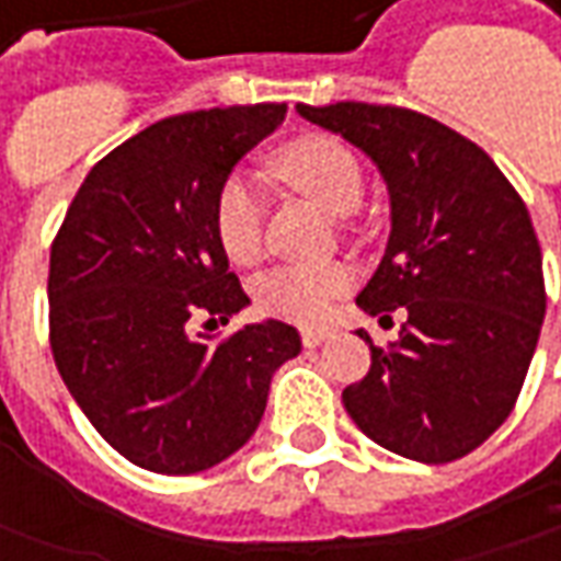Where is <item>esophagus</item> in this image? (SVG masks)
Masks as SVG:
<instances>
[{
  "label": "esophagus",
  "mask_w": 561,
  "mask_h": 561,
  "mask_svg": "<svg viewBox=\"0 0 561 561\" xmlns=\"http://www.w3.org/2000/svg\"><path fill=\"white\" fill-rule=\"evenodd\" d=\"M327 339H330V330H314V327L302 330V345L305 347H318V345H323Z\"/></svg>",
  "instance_id": "1"
}]
</instances>
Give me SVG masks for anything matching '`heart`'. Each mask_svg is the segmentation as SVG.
I'll return each mask as SVG.
<instances>
[{"label": "heart", "mask_w": 561, "mask_h": 561, "mask_svg": "<svg viewBox=\"0 0 561 561\" xmlns=\"http://www.w3.org/2000/svg\"><path fill=\"white\" fill-rule=\"evenodd\" d=\"M274 164L296 188L318 198L332 214L357 210L366 188L363 164L347 142L314 134L287 142ZM265 188L253 173L231 170L219 183L210 207L216 243L231 262L250 265L265 247ZM354 284V268L347 262H318V265H274L256 277V305L265 314L318 323L332 311V302L345 296Z\"/></svg>", "instance_id": "obj_1"}]
</instances>
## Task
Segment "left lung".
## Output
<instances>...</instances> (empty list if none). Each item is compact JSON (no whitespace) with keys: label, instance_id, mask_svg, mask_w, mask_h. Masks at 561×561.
I'll return each mask as SVG.
<instances>
[{"label":"left lung","instance_id":"8db88e82","mask_svg":"<svg viewBox=\"0 0 561 561\" xmlns=\"http://www.w3.org/2000/svg\"><path fill=\"white\" fill-rule=\"evenodd\" d=\"M296 110L363 149L391 192V241L357 305L405 320L388 351L357 330L373 363L342 391L347 415L412 461L465 458L513 412L547 311L525 201L477 142L431 115L354 100Z\"/></svg>","mask_w":561,"mask_h":561}]
</instances>
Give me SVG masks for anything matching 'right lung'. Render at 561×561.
Here are the masks:
<instances>
[{
  "mask_svg": "<svg viewBox=\"0 0 561 561\" xmlns=\"http://www.w3.org/2000/svg\"><path fill=\"white\" fill-rule=\"evenodd\" d=\"M287 118V103L170 115L96 161L51 243L48 339L81 412L130 465L201 473L256 434L272 373L302 351L250 302L216 243L219 183Z\"/></svg>",
  "mask_w": 561,
  "mask_h": 561,
  "instance_id": "right-lung-1",
  "label": "right lung"
}]
</instances>
